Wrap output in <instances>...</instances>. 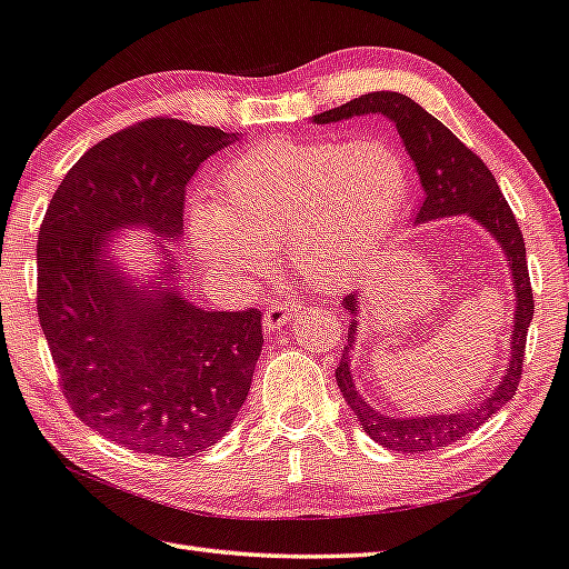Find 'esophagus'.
Listing matches in <instances>:
<instances>
[{"mask_svg": "<svg viewBox=\"0 0 569 569\" xmlns=\"http://www.w3.org/2000/svg\"><path fill=\"white\" fill-rule=\"evenodd\" d=\"M302 310V302L298 298H288L283 302H276V306L267 308L263 312V332H276V329L286 327L293 317H298Z\"/></svg>", "mask_w": 569, "mask_h": 569, "instance_id": "1", "label": "esophagus"}]
</instances>
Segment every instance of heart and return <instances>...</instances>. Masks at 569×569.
Masks as SVG:
<instances>
[{"label":"heart","mask_w":569,"mask_h":569,"mask_svg":"<svg viewBox=\"0 0 569 569\" xmlns=\"http://www.w3.org/2000/svg\"><path fill=\"white\" fill-rule=\"evenodd\" d=\"M216 196L189 210V237L218 286L247 293L286 252L296 273L341 288L400 220L409 171L378 138L271 140L230 162Z\"/></svg>","instance_id":"heart-1"}]
</instances>
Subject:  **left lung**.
Here are the masks:
<instances>
[{
  "label": "left lung",
  "instance_id": "8db88e82",
  "mask_svg": "<svg viewBox=\"0 0 569 569\" xmlns=\"http://www.w3.org/2000/svg\"><path fill=\"white\" fill-rule=\"evenodd\" d=\"M356 116H382L398 128L409 160L415 162L421 191H425V201L417 208L412 222L425 224L453 216L475 220L501 247L511 276L513 317L509 332V363L505 366V373H501L490 395L475 402V407L458 409V412L392 417L368 405L361 390L356 388L351 371V351L356 347V339H359L361 290H353L341 300V308L351 315V322L345 353H341L337 368V386L351 407V412L359 419L361 429L376 443L390 448V451H436V448L463 439V436L482 427L487 419L513 398V392L519 388L526 335L528 325L533 320V293L526 267V244L517 218H513L509 203L501 196L492 171L439 118H433L400 91H371V94L341 103L337 109L317 113L310 121L317 126H329L351 121Z\"/></svg>",
  "mask_w": 569,
  "mask_h": 569
}]
</instances>
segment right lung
Masks as SVG:
<instances>
[{"label": "right lung", "mask_w": 569, "mask_h": 569, "mask_svg": "<svg viewBox=\"0 0 569 569\" xmlns=\"http://www.w3.org/2000/svg\"><path fill=\"white\" fill-rule=\"evenodd\" d=\"M240 133L154 118L101 140L64 174L38 232V320L64 398L89 429L130 451L187 458L218 443L261 353L259 310L198 308L181 288L183 196ZM150 231L136 272L118 233Z\"/></svg>", "instance_id": "obj_1"}]
</instances>
